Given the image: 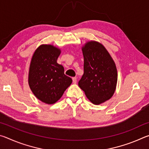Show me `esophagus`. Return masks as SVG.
I'll list each match as a JSON object with an SVG mask.
<instances>
[{
    "label": "esophagus",
    "instance_id": "obj_1",
    "mask_svg": "<svg viewBox=\"0 0 149 149\" xmlns=\"http://www.w3.org/2000/svg\"><path fill=\"white\" fill-rule=\"evenodd\" d=\"M72 81H73V83H74V84H76V83H77V78L75 77H72Z\"/></svg>",
    "mask_w": 149,
    "mask_h": 149
}]
</instances>
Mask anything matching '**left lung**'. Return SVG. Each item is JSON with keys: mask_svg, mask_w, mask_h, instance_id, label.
Segmentation results:
<instances>
[{"mask_svg": "<svg viewBox=\"0 0 149 149\" xmlns=\"http://www.w3.org/2000/svg\"><path fill=\"white\" fill-rule=\"evenodd\" d=\"M82 51L84 73L78 85L91 102L101 104L115 91L118 79L115 63L104 47L96 41L88 42Z\"/></svg>", "mask_w": 149, "mask_h": 149, "instance_id": "left-lung-1", "label": "left lung"}]
</instances>
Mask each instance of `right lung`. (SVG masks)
Masks as SVG:
<instances>
[{
    "label": "right lung",
    "instance_id": "1",
    "mask_svg": "<svg viewBox=\"0 0 149 149\" xmlns=\"http://www.w3.org/2000/svg\"><path fill=\"white\" fill-rule=\"evenodd\" d=\"M60 54V50L52 45H41L35 50L30 64V89L37 99L47 104L58 100L72 82L64 74V67L57 63Z\"/></svg>",
    "mask_w": 149,
    "mask_h": 149
}]
</instances>
